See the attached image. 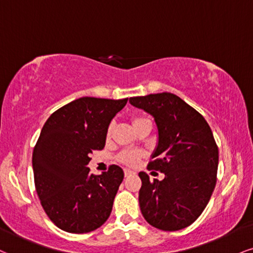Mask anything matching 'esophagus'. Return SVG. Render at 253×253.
<instances>
[{"instance_id":"1","label":"esophagus","mask_w":253,"mask_h":253,"mask_svg":"<svg viewBox=\"0 0 253 253\" xmlns=\"http://www.w3.org/2000/svg\"><path fill=\"white\" fill-rule=\"evenodd\" d=\"M133 173H134V172H133V171H130V169H125V175H126V176H129L130 174H133Z\"/></svg>"}]
</instances>
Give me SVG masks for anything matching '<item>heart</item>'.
I'll use <instances>...</instances> for the list:
<instances>
[{
    "instance_id": "b5f03b06",
    "label": "heart",
    "mask_w": 253,
    "mask_h": 253,
    "mask_svg": "<svg viewBox=\"0 0 253 253\" xmlns=\"http://www.w3.org/2000/svg\"><path fill=\"white\" fill-rule=\"evenodd\" d=\"M144 121H148V120L147 119H145L144 117H133L132 118L133 127H135L136 125L144 123ZM109 133H111V128H109L107 132L108 135H109ZM119 160H120L121 163L126 164V165L133 166L138 163L139 153H136V152H124V153H121L120 156H119Z\"/></svg>"
}]
</instances>
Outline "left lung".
<instances>
[{"label": "left lung", "instance_id": "8db88e82", "mask_svg": "<svg viewBox=\"0 0 253 253\" xmlns=\"http://www.w3.org/2000/svg\"><path fill=\"white\" fill-rule=\"evenodd\" d=\"M151 114L158 128V145L148 169L165 174L159 181L140 172L139 205L148 224L163 231L190 226L206 208L217 182L218 147L200 113L172 93L129 99Z\"/></svg>", "mask_w": 253, "mask_h": 253}]
</instances>
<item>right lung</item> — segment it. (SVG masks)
Masks as SVG:
<instances>
[{"label": "right lung", "mask_w": 253, "mask_h": 253, "mask_svg": "<svg viewBox=\"0 0 253 253\" xmlns=\"http://www.w3.org/2000/svg\"><path fill=\"white\" fill-rule=\"evenodd\" d=\"M127 100L84 96L48 118L33 152L35 188L42 208L57 227L87 233L107 220L124 171L117 165L94 175L90 154L105 147L112 119Z\"/></svg>", "instance_id": "right-lung-1"}]
</instances>
